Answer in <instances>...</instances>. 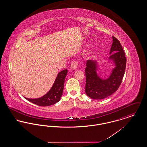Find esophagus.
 Instances as JSON below:
<instances>
[{"instance_id": "1", "label": "esophagus", "mask_w": 147, "mask_h": 147, "mask_svg": "<svg viewBox=\"0 0 147 147\" xmlns=\"http://www.w3.org/2000/svg\"><path fill=\"white\" fill-rule=\"evenodd\" d=\"M78 63L77 61H73L70 64V69L73 70H76L78 67Z\"/></svg>"}]
</instances>
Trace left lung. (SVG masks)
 Returning <instances> with one entry per match:
<instances>
[{"instance_id":"1","label":"left lung","mask_w":147,"mask_h":147,"mask_svg":"<svg viewBox=\"0 0 147 147\" xmlns=\"http://www.w3.org/2000/svg\"><path fill=\"white\" fill-rule=\"evenodd\" d=\"M113 42L110 49L109 61L114 64L109 78L102 79L97 73L98 63L96 61L88 60L85 68V92L92 98L101 100L111 95L117 91L121 84L126 67V58L119 40L112 36Z\"/></svg>"}]
</instances>
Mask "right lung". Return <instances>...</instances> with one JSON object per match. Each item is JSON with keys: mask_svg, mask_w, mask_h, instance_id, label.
Returning <instances> with one entry per match:
<instances>
[{"mask_svg": "<svg viewBox=\"0 0 147 147\" xmlns=\"http://www.w3.org/2000/svg\"><path fill=\"white\" fill-rule=\"evenodd\" d=\"M67 72V69L60 71L51 89L42 97L36 98H24L33 104L40 106H48L55 104L60 100L62 95L64 80Z\"/></svg>", "mask_w": 147, "mask_h": 147, "instance_id": "right-lung-1", "label": "right lung"}]
</instances>
